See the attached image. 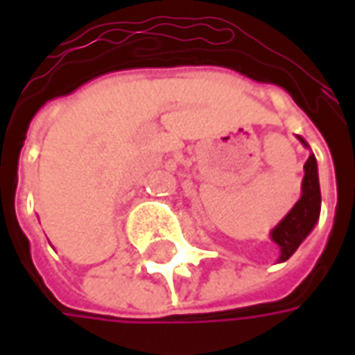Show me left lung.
Wrapping results in <instances>:
<instances>
[{"label":"left lung","instance_id":"left-lung-1","mask_svg":"<svg viewBox=\"0 0 355 355\" xmlns=\"http://www.w3.org/2000/svg\"><path fill=\"white\" fill-rule=\"evenodd\" d=\"M302 146H308L302 137H298ZM321 211V192H320V177H318V162L315 155L310 154V157L304 163V178H302V193L298 201L293 205L287 215L283 216L279 224L270 232V238L279 247V259L277 262H285L291 254L295 253L298 245L304 241L310 232L313 230L315 223L320 220Z\"/></svg>","mask_w":355,"mask_h":355}]
</instances>
